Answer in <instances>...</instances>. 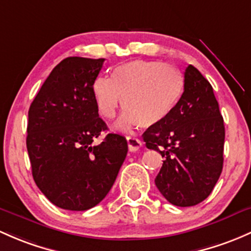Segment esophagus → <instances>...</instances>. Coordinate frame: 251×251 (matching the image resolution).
Returning <instances> with one entry per match:
<instances>
[{
	"label": "esophagus",
	"mask_w": 251,
	"mask_h": 251,
	"mask_svg": "<svg viewBox=\"0 0 251 251\" xmlns=\"http://www.w3.org/2000/svg\"><path fill=\"white\" fill-rule=\"evenodd\" d=\"M126 141H127L128 150H130V151H137V150L142 147V142L139 141L138 138H136V137L127 136L126 137Z\"/></svg>",
	"instance_id": "obj_1"
}]
</instances>
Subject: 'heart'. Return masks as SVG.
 <instances>
[{"mask_svg":"<svg viewBox=\"0 0 251 251\" xmlns=\"http://www.w3.org/2000/svg\"><path fill=\"white\" fill-rule=\"evenodd\" d=\"M183 91V77L176 68L147 60L119 65L110 78L99 77L92 84V97L102 118H114L123 99L125 113L115 124L120 131L160 125L174 112Z\"/></svg>","mask_w":251,"mask_h":251,"instance_id":"obj_1","label":"heart"}]
</instances>
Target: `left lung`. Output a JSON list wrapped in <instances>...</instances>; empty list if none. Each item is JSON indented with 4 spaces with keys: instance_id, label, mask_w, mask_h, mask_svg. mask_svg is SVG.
<instances>
[{
    "instance_id": "left-lung-1",
    "label": "left lung",
    "mask_w": 251,
    "mask_h": 251,
    "mask_svg": "<svg viewBox=\"0 0 251 251\" xmlns=\"http://www.w3.org/2000/svg\"><path fill=\"white\" fill-rule=\"evenodd\" d=\"M148 149L159 151V191L176 207L204 201L223 171L225 126L212 85L196 67L184 73V92L174 112L143 133Z\"/></svg>"
}]
</instances>
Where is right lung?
<instances>
[{
  "label": "right lung",
  "instance_id": "add662e5",
  "mask_svg": "<svg viewBox=\"0 0 251 251\" xmlns=\"http://www.w3.org/2000/svg\"><path fill=\"white\" fill-rule=\"evenodd\" d=\"M104 59L72 56L46 79L28 109L27 147L36 185L56 207L88 210L112 189L127 154L125 137L108 133L92 97Z\"/></svg>",
  "mask_w": 251,
  "mask_h": 251
}]
</instances>
